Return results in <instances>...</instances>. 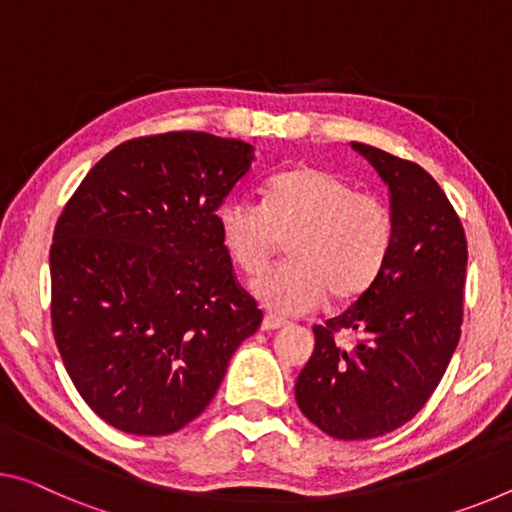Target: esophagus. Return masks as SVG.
Listing matches in <instances>:
<instances>
[{
	"label": "esophagus",
	"mask_w": 512,
	"mask_h": 512,
	"mask_svg": "<svg viewBox=\"0 0 512 512\" xmlns=\"http://www.w3.org/2000/svg\"><path fill=\"white\" fill-rule=\"evenodd\" d=\"M281 327H286V320H281L277 316H265L261 322L263 332H274V329H281Z\"/></svg>",
	"instance_id": "obj_1"
}]
</instances>
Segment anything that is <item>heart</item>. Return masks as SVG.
I'll return each instance as SVG.
<instances>
[{"label": "heart", "instance_id": "obj_1", "mask_svg": "<svg viewBox=\"0 0 512 512\" xmlns=\"http://www.w3.org/2000/svg\"><path fill=\"white\" fill-rule=\"evenodd\" d=\"M219 235L231 261L254 277L288 240L290 263L251 283L267 311L306 313L325 300H352L377 279L387 261L393 219L373 194L316 167L274 176L261 203L226 201L217 212Z\"/></svg>", "mask_w": 512, "mask_h": 512}]
</instances>
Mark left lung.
<instances>
[{
  "instance_id": "left-lung-1",
  "label": "left lung",
  "mask_w": 512,
  "mask_h": 512,
  "mask_svg": "<svg viewBox=\"0 0 512 512\" xmlns=\"http://www.w3.org/2000/svg\"><path fill=\"white\" fill-rule=\"evenodd\" d=\"M350 146L389 187L391 249L357 302L313 327L316 348L295 400L329 437L371 439L416 416L458 348L467 238L426 169L375 146ZM338 333L362 336L343 346Z\"/></svg>"
}]
</instances>
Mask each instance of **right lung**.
Returning a JSON list of instances; mask_svg holds the SVG:
<instances>
[{"label":"right lung","instance_id":"obj_1","mask_svg":"<svg viewBox=\"0 0 512 512\" xmlns=\"http://www.w3.org/2000/svg\"><path fill=\"white\" fill-rule=\"evenodd\" d=\"M254 146L167 132L116 146L61 212L52 332L86 405L130 435H169L215 398L263 311L235 281L217 210Z\"/></svg>","mask_w":512,"mask_h":512}]
</instances>
